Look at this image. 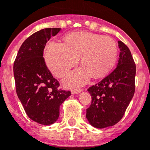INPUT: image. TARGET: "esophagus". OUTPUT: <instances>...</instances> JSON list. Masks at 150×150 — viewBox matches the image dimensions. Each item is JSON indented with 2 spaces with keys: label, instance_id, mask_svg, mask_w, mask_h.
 I'll list each match as a JSON object with an SVG mask.
<instances>
[{
  "label": "esophagus",
  "instance_id": "1",
  "mask_svg": "<svg viewBox=\"0 0 150 150\" xmlns=\"http://www.w3.org/2000/svg\"><path fill=\"white\" fill-rule=\"evenodd\" d=\"M82 89H73L72 91H71V93H72L73 94H77V93H79L80 92H82Z\"/></svg>",
  "mask_w": 150,
  "mask_h": 150
}]
</instances>
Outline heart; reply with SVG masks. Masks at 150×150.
Here are the masks:
<instances>
[{"mask_svg":"<svg viewBox=\"0 0 150 150\" xmlns=\"http://www.w3.org/2000/svg\"><path fill=\"white\" fill-rule=\"evenodd\" d=\"M117 55L114 40L88 32H76L67 35L65 43L51 41L45 51L48 69L57 77H63L71 67L78 62L84 66L73 71L65 78L68 86L82 85L93 74L99 77L106 74L113 65Z\"/></svg>","mask_w":150,"mask_h":150,"instance_id":"1","label":"heart"}]
</instances>
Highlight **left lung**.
I'll return each instance as SVG.
<instances>
[{
  "instance_id": "left-lung-1",
  "label": "left lung",
  "mask_w": 150,
  "mask_h": 150,
  "mask_svg": "<svg viewBox=\"0 0 150 150\" xmlns=\"http://www.w3.org/2000/svg\"><path fill=\"white\" fill-rule=\"evenodd\" d=\"M118 65L100 82L88 89L92 98L86 118L93 127L105 128L117 124L124 116L135 93L136 66L129 48L118 41Z\"/></svg>"
}]
</instances>
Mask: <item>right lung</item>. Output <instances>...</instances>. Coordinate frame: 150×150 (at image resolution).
<instances>
[{"mask_svg": "<svg viewBox=\"0 0 150 150\" xmlns=\"http://www.w3.org/2000/svg\"><path fill=\"white\" fill-rule=\"evenodd\" d=\"M59 28H47L28 37L21 45L14 62L16 92L27 115L42 125L54 123L59 106L71 91L59 89L43 57L46 42L59 32Z\"/></svg>", "mask_w": 150, "mask_h": 150, "instance_id": "1", "label": "right lung"}]
</instances>
